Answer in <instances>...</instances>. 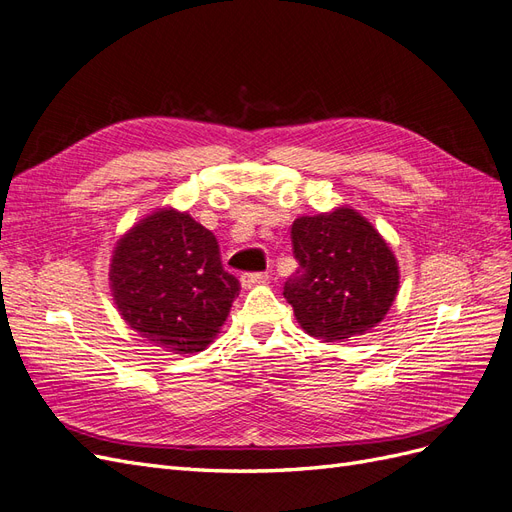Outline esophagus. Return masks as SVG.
Wrapping results in <instances>:
<instances>
[{"mask_svg":"<svg viewBox=\"0 0 512 512\" xmlns=\"http://www.w3.org/2000/svg\"><path fill=\"white\" fill-rule=\"evenodd\" d=\"M267 280H269L267 273H243L241 275V286L243 288H252V286L267 284Z\"/></svg>","mask_w":512,"mask_h":512,"instance_id":"esophagus-1","label":"esophagus"}]
</instances>
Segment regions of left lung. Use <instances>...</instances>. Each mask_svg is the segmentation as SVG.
Masks as SVG:
<instances>
[{
	"label": "left lung",
	"instance_id": "left-lung-1",
	"mask_svg": "<svg viewBox=\"0 0 512 512\" xmlns=\"http://www.w3.org/2000/svg\"><path fill=\"white\" fill-rule=\"evenodd\" d=\"M299 269L284 297L301 329L322 342H348L384 320L399 290L389 243L350 207L303 215L292 224Z\"/></svg>",
	"mask_w": 512,
	"mask_h": 512
}]
</instances>
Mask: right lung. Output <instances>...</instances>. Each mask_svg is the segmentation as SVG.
<instances>
[{
    "instance_id": "obj_1",
    "label": "right lung",
    "mask_w": 512,
    "mask_h": 512,
    "mask_svg": "<svg viewBox=\"0 0 512 512\" xmlns=\"http://www.w3.org/2000/svg\"><path fill=\"white\" fill-rule=\"evenodd\" d=\"M108 284L128 327L173 354L205 350L241 290L222 267L213 232L173 207L156 209L123 232Z\"/></svg>"
}]
</instances>
